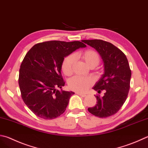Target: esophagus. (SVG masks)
I'll use <instances>...</instances> for the list:
<instances>
[{
  "instance_id": "34e87169",
  "label": "esophagus",
  "mask_w": 148,
  "mask_h": 148,
  "mask_svg": "<svg viewBox=\"0 0 148 148\" xmlns=\"http://www.w3.org/2000/svg\"><path fill=\"white\" fill-rule=\"evenodd\" d=\"M76 94H77V95H78L79 96H82V97H83V98L85 97V96H86V95H84V94H81V93H79V92H77Z\"/></svg>"
}]
</instances>
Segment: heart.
Masks as SVG:
<instances>
[{
	"instance_id": "obj_1",
	"label": "heart",
	"mask_w": 148,
	"mask_h": 148,
	"mask_svg": "<svg viewBox=\"0 0 148 148\" xmlns=\"http://www.w3.org/2000/svg\"><path fill=\"white\" fill-rule=\"evenodd\" d=\"M77 58L82 60L90 68H94L100 62V55L94 50L87 49L74 54L72 53L66 56L61 64V70L65 76H69L72 74L73 66ZM92 85V81L89 77L74 76L68 82V86L70 89L81 93L86 92Z\"/></svg>"
}]
</instances>
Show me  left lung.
Returning a JSON list of instances; mask_svg holds the SVG:
<instances>
[{
    "mask_svg": "<svg viewBox=\"0 0 148 148\" xmlns=\"http://www.w3.org/2000/svg\"><path fill=\"white\" fill-rule=\"evenodd\" d=\"M82 41L98 51L103 59L105 69L93 87L99 94L103 91L104 95H95L97 101L88 111L99 118L111 116L119 111L127 97L131 76L128 60L124 53L111 42L101 39Z\"/></svg>",
    "mask_w": 148,
    "mask_h": 148,
    "instance_id": "1",
    "label": "left lung"
}]
</instances>
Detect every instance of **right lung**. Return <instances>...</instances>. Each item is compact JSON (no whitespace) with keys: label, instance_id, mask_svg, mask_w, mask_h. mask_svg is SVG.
<instances>
[{"label":"right lung","instance_id":"obj_1","mask_svg":"<svg viewBox=\"0 0 148 148\" xmlns=\"http://www.w3.org/2000/svg\"><path fill=\"white\" fill-rule=\"evenodd\" d=\"M85 47L80 41H50L35 45L26 53L20 67L18 85L24 102L36 116L52 120L65 111L74 92L56 89L65 83L61 64L64 58Z\"/></svg>","mask_w":148,"mask_h":148}]
</instances>
